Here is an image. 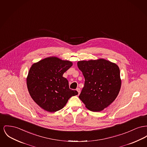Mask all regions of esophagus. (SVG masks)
<instances>
[{
	"label": "esophagus",
	"mask_w": 147,
	"mask_h": 147,
	"mask_svg": "<svg viewBox=\"0 0 147 147\" xmlns=\"http://www.w3.org/2000/svg\"><path fill=\"white\" fill-rule=\"evenodd\" d=\"M77 92H78V94H80V89L79 88H78L77 89Z\"/></svg>",
	"instance_id": "34e87169"
}]
</instances>
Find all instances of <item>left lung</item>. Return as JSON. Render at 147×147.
Listing matches in <instances>:
<instances>
[{"label":"left lung","instance_id":"8db88e82","mask_svg":"<svg viewBox=\"0 0 147 147\" xmlns=\"http://www.w3.org/2000/svg\"><path fill=\"white\" fill-rule=\"evenodd\" d=\"M78 68L85 78L84 86L79 96L86 108L93 112H100L115 99L120 91V70L109 61H80Z\"/></svg>","mask_w":147,"mask_h":147}]
</instances>
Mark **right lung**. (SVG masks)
Wrapping results in <instances>:
<instances>
[{
	"mask_svg": "<svg viewBox=\"0 0 147 147\" xmlns=\"http://www.w3.org/2000/svg\"><path fill=\"white\" fill-rule=\"evenodd\" d=\"M72 65L71 61L56 57L45 58L32 65L26 84L35 102L45 111L55 112L61 109L78 92L69 88L63 74Z\"/></svg>",
	"mask_w": 147,
	"mask_h": 147,
	"instance_id": "obj_1",
	"label": "right lung"
}]
</instances>
